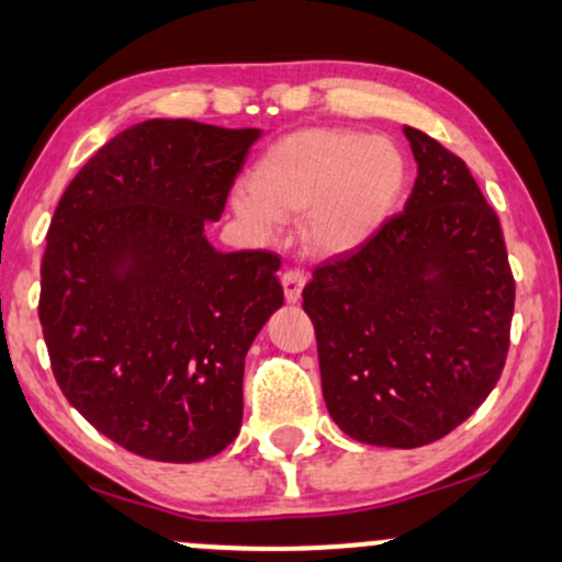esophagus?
Instances as JSON below:
<instances>
[{
  "label": "esophagus",
  "instance_id": "esophagus-1",
  "mask_svg": "<svg viewBox=\"0 0 562 562\" xmlns=\"http://www.w3.org/2000/svg\"><path fill=\"white\" fill-rule=\"evenodd\" d=\"M280 280H282V290H285L288 303H295L303 293L305 272H303V269H297V267H290V269H285V272H282Z\"/></svg>",
  "mask_w": 562,
  "mask_h": 562
}]
</instances>
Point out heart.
Segmentation results:
<instances>
[{"label": "heart", "mask_w": 562, "mask_h": 562, "mask_svg": "<svg viewBox=\"0 0 562 562\" xmlns=\"http://www.w3.org/2000/svg\"><path fill=\"white\" fill-rule=\"evenodd\" d=\"M407 183V162L389 139L347 130H305L261 155L251 187L236 191V212L259 231L282 220H305L318 251L363 244L392 215Z\"/></svg>", "instance_id": "1"}]
</instances>
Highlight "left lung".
Wrapping results in <instances>:
<instances>
[{
  "instance_id": "8db88e82",
  "label": "left lung",
  "mask_w": 562,
  "mask_h": 562,
  "mask_svg": "<svg viewBox=\"0 0 562 562\" xmlns=\"http://www.w3.org/2000/svg\"><path fill=\"white\" fill-rule=\"evenodd\" d=\"M404 134L417 160L404 210L303 288L331 420L389 449L449 436L487 400L516 297L501 220L467 162L415 126Z\"/></svg>"
}]
</instances>
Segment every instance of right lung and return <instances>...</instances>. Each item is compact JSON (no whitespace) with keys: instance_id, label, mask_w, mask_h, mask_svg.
Masks as SVG:
<instances>
[{"instance_id":"add662e5","label":"right lung","mask_w":562,"mask_h":562,"mask_svg":"<svg viewBox=\"0 0 562 562\" xmlns=\"http://www.w3.org/2000/svg\"><path fill=\"white\" fill-rule=\"evenodd\" d=\"M259 130L134 124L59 199L38 318L61 394L137 457L189 464L238 436L244 360L282 305L272 251L223 254L220 220Z\"/></svg>"}]
</instances>
